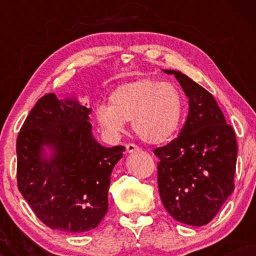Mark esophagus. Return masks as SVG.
<instances>
[{
    "label": "esophagus",
    "mask_w": 256,
    "mask_h": 256,
    "mask_svg": "<svg viewBox=\"0 0 256 256\" xmlns=\"http://www.w3.org/2000/svg\"><path fill=\"white\" fill-rule=\"evenodd\" d=\"M138 150H140V148H138L136 144H134V143H128V144H126V152H134Z\"/></svg>",
    "instance_id": "esophagus-1"
}]
</instances>
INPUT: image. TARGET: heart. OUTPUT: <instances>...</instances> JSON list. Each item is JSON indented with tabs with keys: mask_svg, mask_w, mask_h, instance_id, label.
<instances>
[{
	"mask_svg": "<svg viewBox=\"0 0 256 256\" xmlns=\"http://www.w3.org/2000/svg\"><path fill=\"white\" fill-rule=\"evenodd\" d=\"M184 98L173 84L140 78L119 85L110 96V107L98 106L96 119L102 130L116 134L125 122L143 142L162 144L177 134L184 116Z\"/></svg>",
	"mask_w": 256,
	"mask_h": 256,
	"instance_id": "b5f03b06",
	"label": "heart"
}]
</instances>
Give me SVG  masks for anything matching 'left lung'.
Listing matches in <instances>:
<instances>
[{
  "instance_id": "left-lung-1",
  "label": "left lung",
  "mask_w": 256,
  "mask_h": 256,
  "mask_svg": "<svg viewBox=\"0 0 256 256\" xmlns=\"http://www.w3.org/2000/svg\"><path fill=\"white\" fill-rule=\"evenodd\" d=\"M189 98V114L179 136L154 149L158 158V184L161 201L177 222L208 224L234 189L237 140L234 128L212 94L173 70Z\"/></svg>"
}]
</instances>
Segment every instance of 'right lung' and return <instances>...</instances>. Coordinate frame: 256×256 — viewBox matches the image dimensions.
Wrapping results in <instances>:
<instances>
[{
	"label": "right lung",
	"instance_id": "right-lung-1",
	"mask_svg": "<svg viewBox=\"0 0 256 256\" xmlns=\"http://www.w3.org/2000/svg\"><path fill=\"white\" fill-rule=\"evenodd\" d=\"M90 113L77 100L46 94L18 134V188L52 230L89 231L108 210L110 174L125 146L100 144L91 132ZM44 146L52 150L49 157Z\"/></svg>",
	"mask_w": 256,
	"mask_h": 256
}]
</instances>
